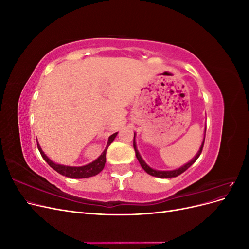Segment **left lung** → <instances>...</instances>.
I'll return each instance as SVG.
<instances>
[{"instance_id":"obj_1","label":"left lung","mask_w":249,"mask_h":249,"mask_svg":"<svg viewBox=\"0 0 249 249\" xmlns=\"http://www.w3.org/2000/svg\"><path fill=\"white\" fill-rule=\"evenodd\" d=\"M203 144H205V138H203L202 144H201V146H200V148H199V150H198L197 155L195 156L189 163H187L186 165H184L183 167H180V168L176 169V170H172V171H159V170H155V169H153V168H150L149 166H147V164L142 160V158H141V156L139 155L138 150H137L136 143H135V134H134V142H133L134 149H135V154H136V157H137V159H138V161H139V163H140V165H141V167H142L143 169H144V170L148 173V175L153 176V177H157V178H176V177H178V176H179V175H182V173H183L184 171H186L188 168H189V167L191 166V165H192L195 161H196V160L198 159V157L200 156V154H201V152H202Z\"/></svg>"}]
</instances>
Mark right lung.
I'll use <instances>...</instances> for the list:
<instances>
[{
    "label": "right lung",
    "mask_w": 249,
    "mask_h": 249,
    "mask_svg": "<svg viewBox=\"0 0 249 249\" xmlns=\"http://www.w3.org/2000/svg\"><path fill=\"white\" fill-rule=\"evenodd\" d=\"M116 135H117V133H114L109 137L108 144H107L106 148H105L102 155L97 158L95 161H93L92 163H90L88 165H85V166H81V167H71V166H64V165H60V164H55L54 162H52L46 155L43 154L40 146L38 145V143H37V147H38L39 153L42 156L44 161H46L53 169L56 170L58 173H60V175L65 176L67 178H85L96 176L97 173H100L103 170V168L105 167V163H106L107 149L112 143V141L114 140V138L116 137Z\"/></svg>",
    "instance_id": "obj_1"
}]
</instances>
